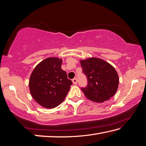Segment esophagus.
Returning a JSON list of instances; mask_svg holds the SVG:
<instances>
[{
    "mask_svg": "<svg viewBox=\"0 0 146 146\" xmlns=\"http://www.w3.org/2000/svg\"><path fill=\"white\" fill-rule=\"evenodd\" d=\"M72 82H73V83L74 85H76L77 84V79L76 78H73L72 80Z\"/></svg>",
    "mask_w": 146,
    "mask_h": 146,
    "instance_id": "obj_1",
    "label": "esophagus"
}]
</instances>
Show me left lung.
<instances>
[{
  "label": "left lung",
  "mask_w": 146,
  "mask_h": 146,
  "mask_svg": "<svg viewBox=\"0 0 146 146\" xmlns=\"http://www.w3.org/2000/svg\"><path fill=\"white\" fill-rule=\"evenodd\" d=\"M83 72L88 79V85L82 90L93 102L102 103L115 94L119 78L113 66L97 58L80 60Z\"/></svg>",
  "instance_id": "obj_1"
}]
</instances>
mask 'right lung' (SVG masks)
Returning a JSON list of instances; mask_svg holds the SVG:
<instances>
[{"label": "right lung", "mask_w": 146, "mask_h": 146, "mask_svg": "<svg viewBox=\"0 0 146 146\" xmlns=\"http://www.w3.org/2000/svg\"><path fill=\"white\" fill-rule=\"evenodd\" d=\"M62 60L48 58L37 65L31 75L29 86L33 98L41 106L52 108L63 102L72 82L61 69Z\"/></svg>", "instance_id": "add662e5"}]
</instances>
